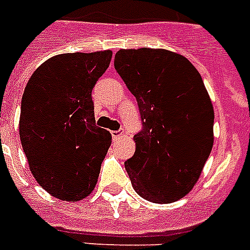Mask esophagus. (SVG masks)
I'll use <instances>...</instances> for the list:
<instances>
[{
	"mask_svg": "<svg viewBox=\"0 0 250 250\" xmlns=\"http://www.w3.org/2000/svg\"><path fill=\"white\" fill-rule=\"evenodd\" d=\"M122 135H123V133H122V132H119V131H113L112 132V137L114 138V140H118V138H121Z\"/></svg>",
	"mask_w": 250,
	"mask_h": 250,
	"instance_id": "1",
	"label": "esophagus"
}]
</instances>
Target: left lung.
I'll return each mask as SVG.
<instances>
[{"mask_svg":"<svg viewBox=\"0 0 250 250\" xmlns=\"http://www.w3.org/2000/svg\"><path fill=\"white\" fill-rule=\"evenodd\" d=\"M114 67L137 100L144 129L125 163L138 196L171 203L192 190L213 146V105L184 56L155 48L119 49Z\"/></svg>","mask_w":250,"mask_h":250,"instance_id":"1","label":"left lung"}]
</instances>
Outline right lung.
Returning <instances> with one entry per match:
<instances>
[{"label":"right lung","instance_id":"1","mask_svg":"<svg viewBox=\"0 0 250 250\" xmlns=\"http://www.w3.org/2000/svg\"><path fill=\"white\" fill-rule=\"evenodd\" d=\"M112 50L63 53L38 67L21 100L19 133L31 174L61 201L91 194L112 135L95 125L94 85Z\"/></svg>","mask_w":250,"mask_h":250}]
</instances>
